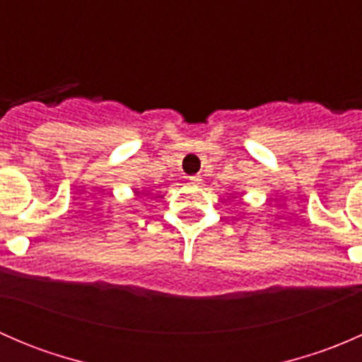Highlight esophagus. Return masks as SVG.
<instances>
[{
  "mask_svg": "<svg viewBox=\"0 0 362 362\" xmlns=\"http://www.w3.org/2000/svg\"><path fill=\"white\" fill-rule=\"evenodd\" d=\"M202 180H203V178L199 177V175H194V177H189V182H191L192 185H199V184H202Z\"/></svg>",
  "mask_w": 362,
  "mask_h": 362,
  "instance_id": "1",
  "label": "esophagus"
}]
</instances>
